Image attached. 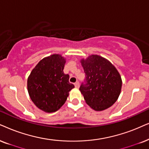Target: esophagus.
<instances>
[{"instance_id": "obj_1", "label": "esophagus", "mask_w": 149, "mask_h": 149, "mask_svg": "<svg viewBox=\"0 0 149 149\" xmlns=\"http://www.w3.org/2000/svg\"><path fill=\"white\" fill-rule=\"evenodd\" d=\"M74 85H75V86H76V88H78L79 86H80V83H79V82H76V83L74 84Z\"/></svg>"}]
</instances>
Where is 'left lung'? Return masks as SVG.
<instances>
[{
	"label": "left lung",
	"instance_id": "1",
	"mask_svg": "<svg viewBox=\"0 0 149 149\" xmlns=\"http://www.w3.org/2000/svg\"><path fill=\"white\" fill-rule=\"evenodd\" d=\"M86 74V84L80 91L88 106L97 111L109 108L118 99L122 81L115 66L96 54L80 60Z\"/></svg>",
	"mask_w": 149,
	"mask_h": 149
}]
</instances>
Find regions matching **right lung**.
Masks as SVG:
<instances>
[{
    "label": "right lung",
    "mask_w": 149,
    "mask_h": 149,
    "mask_svg": "<svg viewBox=\"0 0 149 149\" xmlns=\"http://www.w3.org/2000/svg\"><path fill=\"white\" fill-rule=\"evenodd\" d=\"M66 58L61 54L45 57L32 69L27 79V91L36 106L46 113L58 111L67 100L74 85L63 72Z\"/></svg>",
    "instance_id": "add662e5"
}]
</instances>
